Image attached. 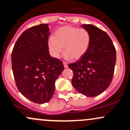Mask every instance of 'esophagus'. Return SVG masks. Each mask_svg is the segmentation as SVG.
Returning a JSON list of instances; mask_svg holds the SVG:
<instances>
[{
  "instance_id": "1",
  "label": "esophagus",
  "mask_w": 130,
  "mask_h": 130,
  "mask_svg": "<svg viewBox=\"0 0 130 130\" xmlns=\"http://www.w3.org/2000/svg\"><path fill=\"white\" fill-rule=\"evenodd\" d=\"M63 65H64V67L65 68H68V63L67 62H65V61H64L63 62Z\"/></svg>"
}]
</instances>
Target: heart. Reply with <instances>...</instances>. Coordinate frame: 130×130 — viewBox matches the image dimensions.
Segmentation results:
<instances>
[{
  "label": "heart",
  "mask_w": 130,
  "mask_h": 130,
  "mask_svg": "<svg viewBox=\"0 0 130 130\" xmlns=\"http://www.w3.org/2000/svg\"><path fill=\"white\" fill-rule=\"evenodd\" d=\"M91 36L84 28L64 26L57 30L54 37L49 38L48 48L53 57L58 58L64 48V58L67 60L81 58L88 51Z\"/></svg>",
  "instance_id": "b5f03b06"
}]
</instances>
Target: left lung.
Instances as JSON below:
<instances>
[{
  "mask_svg": "<svg viewBox=\"0 0 130 130\" xmlns=\"http://www.w3.org/2000/svg\"><path fill=\"white\" fill-rule=\"evenodd\" d=\"M91 36L88 51L69 67L73 72L72 83L81 94L94 97L111 83L116 63V50L109 35L96 26L82 25Z\"/></svg>",
  "mask_w": 130,
  "mask_h": 130,
  "instance_id": "8db88e82",
  "label": "left lung"
}]
</instances>
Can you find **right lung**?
<instances>
[{
	"mask_svg": "<svg viewBox=\"0 0 130 130\" xmlns=\"http://www.w3.org/2000/svg\"><path fill=\"white\" fill-rule=\"evenodd\" d=\"M47 24L29 28L17 39L12 54V67L16 85L24 96L43 104L54 95L55 82L63 71L62 61L50 56Z\"/></svg>",
	"mask_w": 130,
	"mask_h": 130,
	"instance_id": "1",
	"label": "right lung"
}]
</instances>
